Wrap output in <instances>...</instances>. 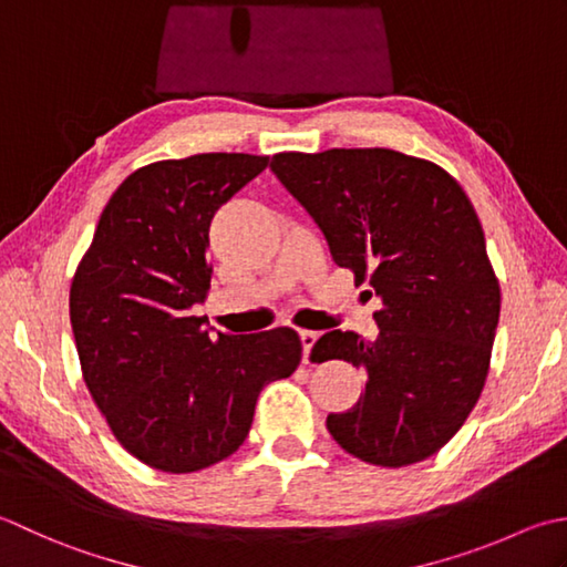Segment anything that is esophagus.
I'll list each match as a JSON object with an SVG mask.
<instances>
[{"label": "esophagus", "mask_w": 567, "mask_h": 567, "mask_svg": "<svg viewBox=\"0 0 567 567\" xmlns=\"http://www.w3.org/2000/svg\"><path fill=\"white\" fill-rule=\"evenodd\" d=\"M298 338H300V344H303V364H308V357H310V350H313V344L318 340V332L300 330Z\"/></svg>", "instance_id": "esophagus-1"}]
</instances>
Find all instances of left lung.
I'll return each instance as SVG.
<instances>
[{"label":"left lung","mask_w":567,"mask_h":567,"mask_svg":"<svg viewBox=\"0 0 567 567\" xmlns=\"http://www.w3.org/2000/svg\"><path fill=\"white\" fill-rule=\"evenodd\" d=\"M271 171L328 239L332 261L374 288V342L326 332L310 360L364 369V394L328 415L342 450L377 467L435 455L484 389L499 322V279L480 217L433 161L394 148L281 152Z\"/></svg>","instance_id":"left-lung-1"}]
</instances>
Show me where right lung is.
Wrapping results in <instances>:
<instances>
[{"label": "right lung", "instance_id": "add662e5", "mask_svg": "<svg viewBox=\"0 0 567 567\" xmlns=\"http://www.w3.org/2000/svg\"><path fill=\"white\" fill-rule=\"evenodd\" d=\"M269 156L195 154L136 168L112 193L71 284V326L92 401L144 465L186 475L237 453L259 391L300 364L291 328L203 330L210 223Z\"/></svg>", "mask_w": 567, "mask_h": 567}]
</instances>
